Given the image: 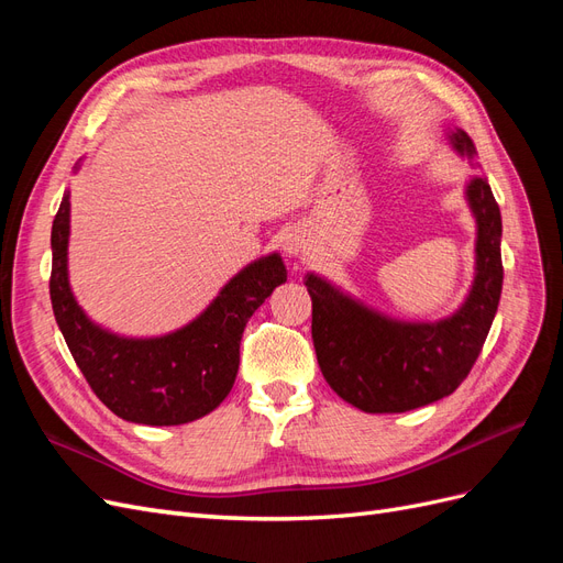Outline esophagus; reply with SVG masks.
<instances>
[{"label":"esophagus","instance_id":"1","mask_svg":"<svg viewBox=\"0 0 563 563\" xmlns=\"http://www.w3.org/2000/svg\"><path fill=\"white\" fill-rule=\"evenodd\" d=\"M282 249H284L288 258H296V255H300L302 249H305V236L298 230H288L282 236Z\"/></svg>","mask_w":563,"mask_h":563}]
</instances>
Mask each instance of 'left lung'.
<instances>
[{
    "label": "left lung",
    "instance_id": "obj_1",
    "mask_svg": "<svg viewBox=\"0 0 563 563\" xmlns=\"http://www.w3.org/2000/svg\"><path fill=\"white\" fill-rule=\"evenodd\" d=\"M451 143L460 155L474 157L465 131L455 129ZM467 201L476 218V277L463 308L446 319H389L317 275L305 277L319 368L347 404L366 413H404L453 395L467 378L503 291V220L486 178L470 180Z\"/></svg>",
    "mask_w": 563,
    "mask_h": 563
}]
</instances>
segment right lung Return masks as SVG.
<instances>
[{"label": "right lung", "mask_w": 563, "mask_h": 563, "mask_svg": "<svg viewBox=\"0 0 563 563\" xmlns=\"http://www.w3.org/2000/svg\"><path fill=\"white\" fill-rule=\"evenodd\" d=\"M70 192L51 228L48 294L58 329L84 378L110 411L141 424H183L211 413L234 385L240 343L251 314L286 282L272 253L232 277L185 329L162 338H119L81 312L67 284Z\"/></svg>", "instance_id": "1"}]
</instances>
